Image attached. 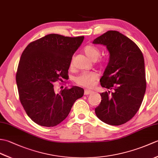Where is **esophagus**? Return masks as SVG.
<instances>
[{
	"mask_svg": "<svg viewBox=\"0 0 158 158\" xmlns=\"http://www.w3.org/2000/svg\"><path fill=\"white\" fill-rule=\"evenodd\" d=\"M92 94V91H91V90H88V89L85 90V92H84L85 95H89V94Z\"/></svg>",
	"mask_w": 158,
	"mask_h": 158,
	"instance_id": "1",
	"label": "esophagus"
}]
</instances>
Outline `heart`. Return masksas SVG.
<instances>
[{
    "label": "heart",
    "instance_id": "b5f03b06",
    "mask_svg": "<svg viewBox=\"0 0 158 158\" xmlns=\"http://www.w3.org/2000/svg\"><path fill=\"white\" fill-rule=\"evenodd\" d=\"M83 52L89 59L95 61L100 56V50L97 47L92 45H85L83 48ZM98 65H102V61L100 60ZM73 65V60L70 62V66ZM98 75L95 72H83L75 77V81L77 84L84 88H90L94 85L96 81L98 80Z\"/></svg>",
    "mask_w": 158,
    "mask_h": 158
}]
</instances>
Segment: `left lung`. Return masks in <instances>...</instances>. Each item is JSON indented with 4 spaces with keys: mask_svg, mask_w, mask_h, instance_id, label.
<instances>
[{
    "mask_svg": "<svg viewBox=\"0 0 158 158\" xmlns=\"http://www.w3.org/2000/svg\"><path fill=\"white\" fill-rule=\"evenodd\" d=\"M94 44L106 46L109 62L100 80L103 88L96 116L107 124L119 126L138 111L146 90L145 62L136 43L118 31H109L94 39Z\"/></svg>",
    "mask_w": 158,
    "mask_h": 158,
    "instance_id": "8db88e82",
    "label": "left lung"
}]
</instances>
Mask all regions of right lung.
I'll return each instance as SVG.
<instances>
[{
    "mask_svg": "<svg viewBox=\"0 0 158 158\" xmlns=\"http://www.w3.org/2000/svg\"><path fill=\"white\" fill-rule=\"evenodd\" d=\"M84 36L50 34L29 43L23 50L16 73L19 98L28 116L41 126L53 127L68 116L84 90L67 87L55 92L53 83L69 77L73 56Z\"/></svg>",
    "mask_w": 158,
    "mask_h": 158,
    "instance_id": "add662e5",
    "label": "right lung"
}]
</instances>
